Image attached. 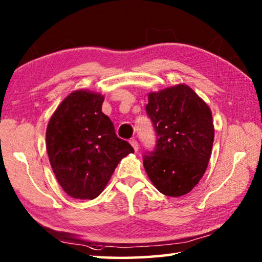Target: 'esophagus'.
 <instances>
[{
	"label": "esophagus",
	"instance_id": "obj_1",
	"mask_svg": "<svg viewBox=\"0 0 262 262\" xmlns=\"http://www.w3.org/2000/svg\"><path fill=\"white\" fill-rule=\"evenodd\" d=\"M129 143L132 144V147L134 148L135 151H137V150H139V143H137V141H136L135 139H132V140L129 141Z\"/></svg>",
	"mask_w": 262,
	"mask_h": 262
}]
</instances>
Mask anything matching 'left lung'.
<instances>
[{"instance_id": "left-lung-1", "label": "left lung", "mask_w": 262, "mask_h": 262, "mask_svg": "<svg viewBox=\"0 0 262 262\" xmlns=\"http://www.w3.org/2000/svg\"><path fill=\"white\" fill-rule=\"evenodd\" d=\"M156 147L143 155L145 172L167 196L190 192L209 163L214 125L210 108L185 84L151 92L145 106Z\"/></svg>"}]
</instances>
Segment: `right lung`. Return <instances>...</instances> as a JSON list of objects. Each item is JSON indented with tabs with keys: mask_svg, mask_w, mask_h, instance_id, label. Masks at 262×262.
<instances>
[{
	"mask_svg": "<svg viewBox=\"0 0 262 262\" xmlns=\"http://www.w3.org/2000/svg\"><path fill=\"white\" fill-rule=\"evenodd\" d=\"M104 97L70 94L48 122L46 148L53 172L69 196L92 200L103 192L121 158L134 152L101 112Z\"/></svg>",
	"mask_w": 262,
	"mask_h": 262,
	"instance_id": "obj_1",
	"label": "right lung"
}]
</instances>
